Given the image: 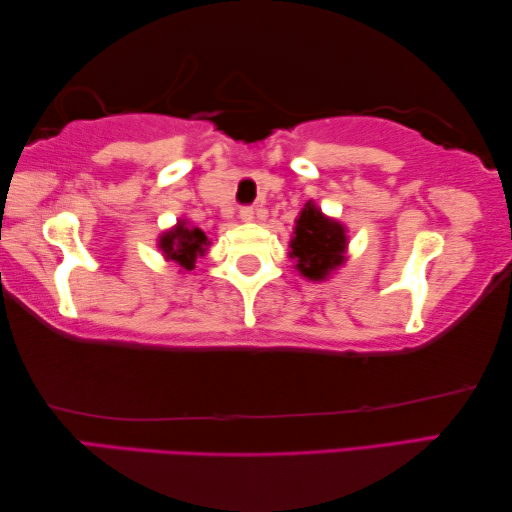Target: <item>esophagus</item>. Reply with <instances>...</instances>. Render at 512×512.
<instances>
[{
	"label": "esophagus",
	"mask_w": 512,
	"mask_h": 512,
	"mask_svg": "<svg viewBox=\"0 0 512 512\" xmlns=\"http://www.w3.org/2000/svg\"><path fill=\"white\" fill-rule=\"evenodd\" d=\"M254 217H256V213H254V208H251V206L240 208V220L242 222H254Z\"/></svg>",
	"instance_id": "obj_1"
}]
</instances>
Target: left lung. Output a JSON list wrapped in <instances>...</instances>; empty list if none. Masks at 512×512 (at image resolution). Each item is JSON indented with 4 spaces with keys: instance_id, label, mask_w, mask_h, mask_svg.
<instances>
[{
    "instance_id": "8db88e82",
    "label": "left lung",
    "mask_w": 512,
    "mask_h": 512,
    "mask_svg": "<svg viewBox=\"0 0 512 512\" xmlns=\"http://www.w3.org/2000/svg\"><path fill=\"white\" fill-rule=\"evenodd\" d=\"M347 231L338 220L326 217L308 201L297 217L295 236L290 240V258L308 281H324L347 261Z\"/></svg>"
}]
</instances>
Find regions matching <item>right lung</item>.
I'll return each instance as SVG.
<instances>
[{"label": "right lung", "mask_w": 512, "mask_h": 512, "mask_svg": "<svg viewBox=\"0 0 512 512\" xmlns=\"http://www.w3.org/2000/svg\"><path fill=\"white\" fill-rule=\"evenodd\" d=\"M211 245V240L199 226H188L186 220H179L177 226L170 231H165L158 238V249L163 251L167 261L177 263L179 272H192L195 270L197 258L206 254V247Z\"/></svg>", "instance_id": "right-lung-1"}]
</instances>
